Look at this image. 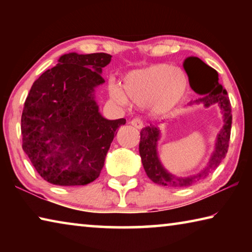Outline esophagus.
Masks as SVG:
<instances>
[{
    "mask_svg": "<svg viewBox=\"0 0 252 252\" xmlns=\"http://www.w3.org/2000/svg\"><path fill=\"white\" fill-rule=\"evenodd\" d=\"M131 125L136 129H142L143 127V121L140 118H134L131 120Z\"/></svg>",
    "mask_w": 252,
    "mask_h": 252,
    "instance_id": "obj_1",
    "label": "esophagus"
}]
</instances>
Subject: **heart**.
I'll list each match as a JSON object with an SVG mask.
<instances>
[{
    "mask_svg": "<svg viewBox=\"0 0 252 252\" xmlns=\"http://www.w3.org/2000/svg\"><path fill=\"white\" fill-rule=\"evenodd\" d=\"M186 85L182 71L164 63H158L127 73L123 78V89L120 84L111 81L109 91L119 103L125 104L129 99L136 104L149 103L153 112L164 113L180 102Z\"/></svg>",
    "mask_w": 252,
    "mask_h": 252,
    "instance_id": "obj_1",
    "label": "heart"
}]
</instances>
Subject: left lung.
<instances>
[{"instance_id":"1","label":"left lung","mask_w":252,"mask_h":252,"mask_svg":"<svg viewBox=\"0 0 252 252\" xmlns=\"http://www.w3.org/2000/svg\"><path fill=\"white\" fill-rule=\"evenodd\" d=\"M185 70L189 76L190 87L193 90L202 94L195 102H202L207 106L218 102L220 108L222 109L224 117V126L220 131L217 139L215 152L211 157L207 168L198 173L197 176L189 178H178L168 173L162 167L157 153V141L159 139L160 131L157 126L150 125L143 127L140 132L139 151L141 157L143 168L146 170L147 176L158 185L165 187H189L194 182L199 181L201 178H206L213 170L218 168L220 162L222 161L228 152L230 133H231V104L228 97L227 90L218 82V73L211 66L207 65L199 58H188L183 63Z\"/></svg>"}]
</instances>
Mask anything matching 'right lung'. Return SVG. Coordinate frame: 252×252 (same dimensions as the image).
<instances>
[{
    "label": "right lung",
    "instance_id": "obj_1",
    "mask_svg": "<svg viewBox=\"0 0 252 252\" xmlns=\"http://www.w3.org/2000/svg\"><path fill=\"white\" fill-rule=\"evenodd\" d=\"M110 61L108 53L64 54L33 83L21 118L22 148L45 181L84 186L100 176L117 130L126 125V119L102 117L93 97Z\"/></svg>",
    "mask_w": 252,
    "mask_h": 252
}]
</instances>
